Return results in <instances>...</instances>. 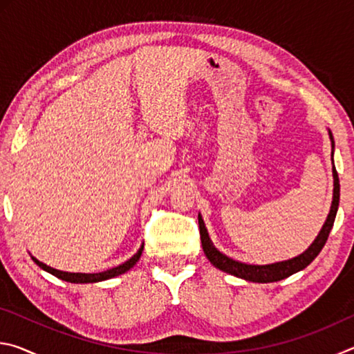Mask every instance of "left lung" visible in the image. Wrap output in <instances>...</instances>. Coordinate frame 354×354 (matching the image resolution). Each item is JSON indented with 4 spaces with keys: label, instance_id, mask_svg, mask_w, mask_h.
<instances>
[{
    "label": "left lung",
    "instance_id": "left-lung-1",
    "mask_svg": "<svg viewBox=\"0 0 354 354\" xmlns=\"http://www.w3.org/2000/svg\"><path fill=\"white\" fill-rule=\"evenodd\" d=\"M329 139H331L333 143V149H334V139L331 131H329ZM334 164V160H333ZM333 176H334V190H333V203H331V209H329V214L326 217L325 225L319 232V236L315 237V241L313 245L297 257H292V259H287L283 262H274V263H268V266H250V263H243L231 259L226 254L220 253V251L214 247V243L209 239L207 230L205 226V221H203L201 215L198 214V225H200V237H201V245H203V251L214 267H217L218 270H223L230 274H234L237 278L247 279V281H253V283H274V281H281L290 274L297 273L303 268H306L310 262H313L322 248L325 247V243L328 241L329 232L333 230L334 225V218L335 214H337V207H339V198H340V184H339V176L337 171H335V167H333Z\"/></svg>",
    "mask_w": 354,
    "mask_h": 354
}]
</instances>
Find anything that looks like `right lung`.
I'll return each mask as SVG.
<instances>
[{
    "label": "right lung",
    "instance_id": "add662e5",
    "mask_svg": "<svg viewBox=\"0 0 354 354\" xmlns=\"http://www.w3.org/2000/svg\"><path fill=\"white\" fill-rule=\"evenodd\" d=\"M142 251H143V245L139 248V251H137V253L133 257H131V259H128L127 262H123L122 266L109 268V270L101 272V273H70V272L56 270V268L46 266V263L40 262L39 259H35V257H32V261L37 263L40 268H44V270H46L48 273H51V274H55V277H57V278H61L64 281H68V283H76V284L81 283V284H84V283H98V281L111 279V278L118 277V274L127 273L129 268H133L136 266V262L139 261Z\"/></svg>",
    "mask_w": 354,
    "mask_h": 354
}]
</instances>
